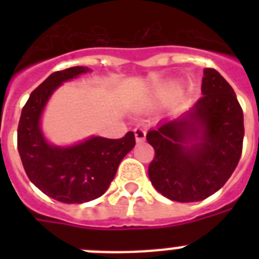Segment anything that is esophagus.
<instances>
[{
    "mask_svg": "<svg viewBox=\"0 0 259 259\" xmlns=\"http://www.w3.org/2000/svg\"><path fill=\"white\" fill-rule=\"evenodd\" d=\"M134 134H136V140L137 142H142L146 137V130L144 127H136L134 129Z\"/></svg>",
    "mask_w": 259,
    "mask_h": 259,
    "instance_id": "esophagus-1",
    "label": "esophagus"
}]
</instances>
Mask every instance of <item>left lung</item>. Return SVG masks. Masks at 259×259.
I'll list each match as a JSON object with an SVG mask.
<instances>
[{"instance_id": "1", "label": "left lung", "mask_w": 259, "mask_h": 259, "mask_svg": "<svg viewBox=\"0 0 259 259\" xmlns=\"http://www.w3.org/2000/svg\"><path fill=\"white\" fill-rule=\"evenodd\" d=\"M203 97L184 115L149 130L154 149L148 173L162 196L180 203L200 201L223 187L242 154L243 111L217 70L205 68Z\"/></svg>"}]
</instances>
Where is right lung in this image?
<instances>
[{
    "instance_id": "1",
    "label": "right lung",
    "mask_w": 259,
    "mask_h": 259,
    "mask_svg": "<svg viewBox=\"0 0 259 259\" xmlns=\"http://www.w3.org/2000/svg\"><path fill=\"white\" fill-rule=\"evenodd\" d=\"M87 71V67H71L50 75L32 91L18 122V153L29 180L41 192L67 204L86 203L102 196L122 158L136 145L133 132L118 140L90 137L67 148L46 141L40 127L46 103L63 82Z\"/></svg>"
}]
</instances>
